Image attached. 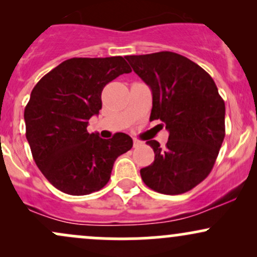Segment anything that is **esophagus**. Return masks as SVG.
I'll use <instances>...</instances> for the list:
<instances>
[{"instance_id":"obj_1","label":"esophagus","mask_w":257,"mask_h":257,"mask_svg":"<svg viewBox=\"0 0 257 257\" xmlns=\"http://www.w3.org/2000/svg\"><path fill=\"white\" fill-rule=\"evenodd\" d=\"M141 145H143V143H141V141L135 140V139H134V143H133V146H134V147H139V146H141Z\"/></svg>"}]
</instances>
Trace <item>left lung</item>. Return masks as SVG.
Here are the masks:
<instances>
[{
	"instance_id": "left-lung-1",
	"label": "left lung",
	"mask_w": 257,
	"mask_h": 257,
	"mask_svg": "<svg viewBox=\"0 0 257 257\" xmlns=\"http://www.w3.org/2000/svg\"><path fill=\"white\" fill-rule=\"evenodd\" d=\"M151 88L150 119H161L169 132L164 149L146 141L155 152L140 175L163 194H181L209 175L225 138V102L214 79L199 65L173 52L125 57Z\"/></svg>"
}]
</instances>
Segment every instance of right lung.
Returning <instances> with one entry per match:
<instances>
[{"instance_id":"obj_1","label":"right lung","mask_w":257,"mask_h":257,"mask_svg":"<svg viewBox=\"0 0 257 257\" xmlns=\"http://www.w3.org/2000/svg\"><path fill=\"white\" fill-rule=\"evenodd\" d=\"M132 69L122 57L72 58L40 79L24 111L26 139L38 169L61 192L84 196L110 180L117 157L133 147L124 133L89 134L108 82Z\"/></svg>"}]
</instances>
